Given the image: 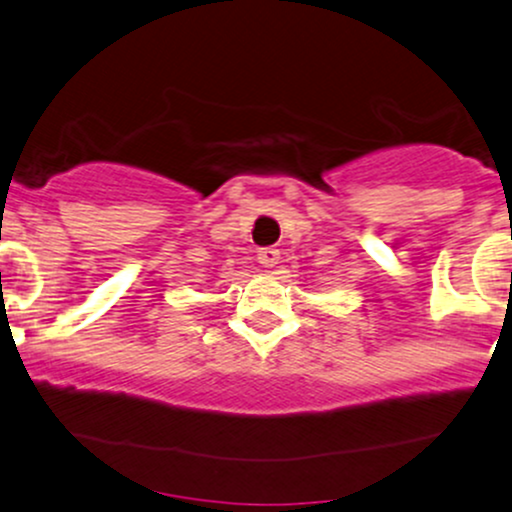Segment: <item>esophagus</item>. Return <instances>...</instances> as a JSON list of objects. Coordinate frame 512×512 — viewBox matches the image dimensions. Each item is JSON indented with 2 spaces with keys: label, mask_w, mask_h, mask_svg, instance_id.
Returning a JSON list of instances; mask_svg holds the SVG:
<instances>
[{
  "label": "esophagus",
  "mask_w": 512,
  "mask_h": 512,
  "mask_svg": "<svg viewBox=\"0 0 512 512\" xmlns=\"http://www.w3.org/2000/svg\"><path fill=\"white\" fill-rule=\"evenodd\" d=\"M278 261H280V251L273 249V246L258 251V263H263L266 268H275L278 266Z\"/></svg>",
  "instance_id": "obj_1"
}]
</instances>
